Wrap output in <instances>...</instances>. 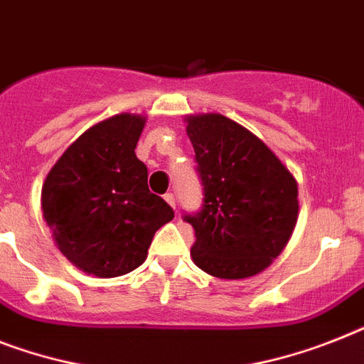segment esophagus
<instances>
[{
	"label": "esophagus",
	"mask_w": 364,
	"mask_h": 364,
	"mask_svg": "<svg viewBox=\"0 0 364 364\" xmlns=\"http://www.w3.org/2000/svg\"><path fill=\"white\" fill-rule=\"evenodd\" d=\"M164 199L167 200V204H169V206H173V208H175V206H176L175 195H173V193H165V195H164Z\"/></svg>",
	"instance_id": "1"
}]
</instances>
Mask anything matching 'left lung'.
Returning <instances> with one entry per match:
<instances>
[{
  "label": "left lung",
  "mask_w": 364,
  "mask_h": 364,
  "mask_svg": "<svg viewBox=\"0 0 364 364\" xmlns=\"http://www.w3.org/2000/svg\"><path fill=\"white\" fill-rule=\"evenodd\" d=\"M204 186L203 210L184 215L195 230L191 258L218 279L264 272L297 223V182L262 139L219 113L188 115Z\"/></svg>",
  "instance_id": "left-lung-1"
}]
</instances>
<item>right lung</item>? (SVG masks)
I'll return each instance as SVG.
<instances>
[{
    "instance_id": "add662e5",
    "label": "right lung",
    "mask_w": 364,
    "mask_h": 364,
    "mask_svg": "<svg viewBox=\"0 0 364 364\" xmlns=\"http://www.w3.org/2000/svg\"><path fill=\"white\" fill-rule=\"evenodd\" d=\"M146 119L121 113L91 126L42 184V215L55 245L77 269L119 277L145 262L156 230L175 212L150 193L135 146Z\"/></svg>"
}]
</instances>
